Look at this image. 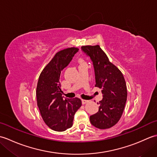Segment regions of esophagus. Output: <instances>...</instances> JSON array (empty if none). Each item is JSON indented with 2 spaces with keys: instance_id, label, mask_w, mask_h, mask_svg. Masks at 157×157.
I'll return each mask as SVG.
<instances>
[{
  "instance_id": "34e87169",
  "label": "esophagus",
  "mask_w": 157,
  "mask_h": 157,
  "mask_svg": "<svg viewBox=\"0 0 157 157\" xmlns=\"http://www.w3.org/2000/svg\"><path fill=\"white\" fill-rule=\"evenodd\" d=\"M88 102H89V101H87V100H84V99L82 100V103L83 105H84V104H86V103H87Z\"/></svg>"
}]
</instances>
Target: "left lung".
<instances>
[{"label": "left lung", "mask_w": 157, "mask_h": 157, "mask_svg": "<svg viewBox=\"0 0 157 157\" xmlns=\"http://www.w3.org/2000/svg\"><path fill=\"white\" fill-rule=\"evenodd\" d=\"M82 51L90 57L94 70L96 87L101 88L103 98L98 111L90 117L91 124L98 129H108L121 118L127 101V87L122 73L109 61L100 46H84Z\"/></svg>", "instance_id": "obj_1"}]
</instances>
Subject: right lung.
<instances>
[{
	"label": "right lung",
	"mask_w": 157,
	"mask_h": 157,
	"mask_svg": "<svg viewBox=\"0 0 157 157\" xmlns=\"http://www.w3.org/2000/svg\"><path fill=\"white\" fill-rule=\"evenodd\" d=\"M78 48H69L58 52L40 75L36 98L42 117L50 128L63 132L71 128L76 111L82 106L78 98L62 96L60 75L71 61Z\"/></svg>",
	"instance_id": "obj_1"
}]
</instances>
